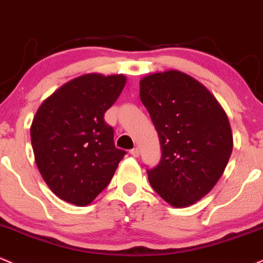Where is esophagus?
Listing matches in <instances>:
<instances>
[{"label":"esophagus","mask_w":263,"mask_h":263,"mask_svg":"<svg viewBox=\"0 0 263 263\" xmlns=\"http://www.w3.org/2000/svg\"><path fill=\"white\" fill-rule=\"evenodd\" d=\"M130 154H132V156L139 157V155H140V150H139V147H134V149L130 150Z\"/></svg>","instance_id":"1"}]
</instances>
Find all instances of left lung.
<instances>
[{"instance_id":"obj_1","label":"left lung","mask_w":263,"mask_h":263,"mask_svg":"<svg viewBox=\"0 0 263 263\" xmlns=\"http://www.w3.org/2000/svg\"><path fill=\"white\" fill-rule=\"evenodd\" d=\"M140 100L161 145L159 165L146 170L151 187L176 208L193 204L211 192L230 159L227 114L202 83L177 70L144 77Z\"/></svg>"}]
</instances>
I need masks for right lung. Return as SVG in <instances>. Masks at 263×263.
Instances as JSON below:
<instances>
[{
	"instance_id": "add662e5",
	"label": "right lung",
	"mask_w": 263,
	"mask_h": 263,
	"mask_svg": "<svg viewBox=\"0 0 263 263\" xmlns=\"http://www.w3.org/2000/svg\"><path fill=\"white\" fill-rule=\"evenodd\" d=\"M123 75L87 73L43 102L30 126L40 174L59 198L87 205L109 184L126 151L114 145L104 113L118 100Z\"/></svg>"
}]
</instances>
